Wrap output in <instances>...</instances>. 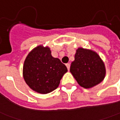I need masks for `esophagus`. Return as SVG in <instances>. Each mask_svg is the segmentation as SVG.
<instances>
[{"label":"esophagus","instance_id":"obj_1","mask_svg":"<svg viewBox=\"0 0 120 120\" xmlns=\"http://www.w3.org/2000/svg\"><path fill=\"white\" fill-rule=\"evenodd\" d=\"M66 66H67V69L69 71V69H70V67H71L70 63H67V64H66Z\"/></svg>","mask_w":120,"mask_h":120}]
</instances>
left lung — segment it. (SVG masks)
<instances>
[{
	"label": "left lung",
	"instance_id": "obj_1",
	"mask_svg": "<svg viewBox=\"0 0 120 120\" xmlns=\"http://www.w3.org/2000/svg\"><path fill=\"white\" fill-rule=\"evenodd\" d=\"M70 72L80 86L91 88L105 78V64L99 55L93 51L80 48L76 50Z\"/></svg>",
	"mask_w": 120,
	"mask_h": 120
}]
</instances>
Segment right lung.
Listing matches in <instances>:
<instances>
[{
  "label": "right lung",
  "mask_w": 120,
  "mask_h": 120,
  "mask_svg": "<svg viewBox=\"0 0 120 120\" xmlns=\"http://www.w3.org/2000/svg\"><path fill=\"white\" fill-rule=\"evenodd\" d=\"M67 68L58 58L52 56L49 48L36 47L24 62V80L34 91L46 94L57 88Z\"/></svg>",
  "instance_id": "1"
}]
</instances>
